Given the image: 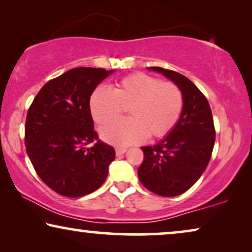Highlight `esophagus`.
I'll list each match as a JSON object with an SVG mask.
<instances>
[{
	"mask_svg": "<svg viewBox=\"0 0 252 252\" xmlns=\"http://www.w3.org/2000/svg\"><path fill=\"white\" fill-rule=\"evenodd\" d=\"M127 151V149H125V148H116V155L117 156H122V155H124Z\"/></svg>",
	"mask_w": 252,
	"mask_h": 252,
	"instance_id": "34e87169",
	"label": "esophagus"
}]
</instances>
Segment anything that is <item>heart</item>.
Returning <instances> with one entry per match:
<instances>
[{
  "label": "heart",
  "mask_w": 252,
  "mask_h": 252,
  "mask_svg": "<svg viewBox=\"0 0 252 252\" xmlns=\"http://www.w3.org/2000/svg\"><path fill=\"white\" fill-rule=\"evenodd\" d=\"M89 106L99 126L129 109V119L112 122L101 129L103 140L124 147L143 142L148 135L161 139L170 134L184 110V94L174 82L139 72L123 78L112 91L96 88Z\"/></svg>",
  "instance_id": "1"
}]
</instances>
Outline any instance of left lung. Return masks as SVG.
I'll use <instances>...</instances> for the list:
<instances>
[{
    "mask_svg": "<svg viewBox=\"0 0 252 252\" xmlns=\"http://www.w3.org/2000/svg\"><path fill=\"white\" fill-rule=\"evenodd\" d=\"M148 68L159 72L180 87L184 110L164 140L141 148L144 158L137 174L148 190L173 197L187 191L208 166L216 140L213 117L208 99L188 78L167 68Z\"/></svg>",
    "mask_w": 252,
    "mask_h": 252,
    "instance_id": "1",
    "label": "left lung"
}]
</instances>
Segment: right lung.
Listing matches in <instances>:
<instances>
[{
  "mask_svg": "<svg viewBox=\"0 0 252 252\" xmlns=\"http://www.w3.org/2000/svg\"><path fill=\"white\" fill-rule=\"evenodd\" d=\"M112 71L75 67L48 81L26 116L25 147L34 170L48 187L81 197L105 181L113 147L98 139L89 101Z\"/></svg>",
  "mask_w": 252,
  "mask_h": 252,
  "instance_id": "obj_1",
  "label": "right lung"
}]
</instances>
